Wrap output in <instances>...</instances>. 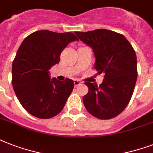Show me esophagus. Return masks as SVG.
<instances>
[{"label":"esophagus","mask_w":153,"mask_h":153,"mask_svg":"<svg viewBox=\"0 0 153 153\" xmlns=\"http://www.w3.org/2000/svg\"><path fill=\"white\" fill-rule=\"evenodd\" d=\"M74 86L76 87V86H79V85L81 84V82H79V80H74Z\"/></svg>","instance_id":"obj_1"}]
</instances>
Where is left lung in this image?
Segmentation results:
<instances>
[{"mask_svg":"<svg viewBox=\"0 0 153 153\" xmlns=\"http://www.w3.org/2000/svg\"><path fill=\"white\" fill-rule=\"evenodd\" d=\"M91 47L95 57L94 68L104 74L100 86L86 82L89 91L82 101L86 110L97 118L117 116L127 106L137 79V55L123 35L106 29L74 32Z\"/></svg>","mask_w":153,"mask_h":153,"instance_id":"obj_1","label":"left lung"}]
</instances>
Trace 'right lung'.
<instances>
[{
  "instance_id": "add662e5",
  "label": "right lung",
  "mask_w": 153,
  "mask_h": 153,
  "mask_svg": "<svg viewBox=\"0 0 153 153\" xmlns=\"http://www.w3.org/2000/svg\"><path fill=\"white\" fill-rule=\"evenodd\" d=\"M79 39L71 32L37 31L24 39L12 67L13 90L22 106L38 118L56 116L74 89L70 79H51L49 70L60 60V54Z\"/></svg>"
}]
</instances>
